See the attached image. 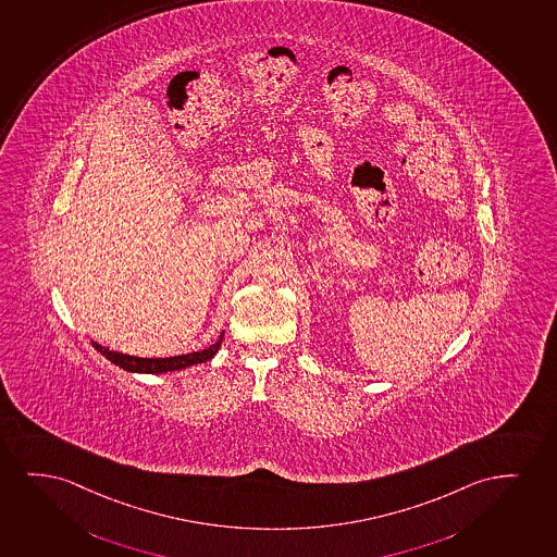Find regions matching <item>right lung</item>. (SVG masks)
<instances>
[{
	"instance_id": "obj_1",
	"label": "right lung",
	"mask_w": 557,
	"mask_h": 557,
	"mask_svg": "<svg viewBox=\"0 0 557 557\" xmlns=\"http://www.w3.org/2000/svg\"><path fill=\"white\" fill-rule=\"evenodd\" d=\"M224 333H221L218 342L208 349L202 351H195V354L175 355V357H160V359H144V357H134V355L116 354L109 347H103L98 342H92L95 349H98L106 359L121 367L128 372H139V374H162V372H174V370L187 369L193 364H200V362L210 361L213 355L218 354L221 342H223Z\"/></svg>"
}]
</instances>
